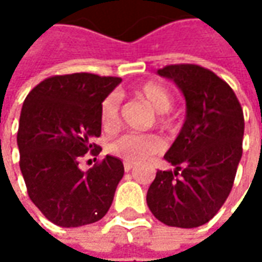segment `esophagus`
Instances as JSON below:
<instances>
[{"instance_id":"esophagus-1","label":"esophagus","mask_w":262,"mask_h":262,"mask_svg":"<svg viewBox=\"0 0 262 262\" xmlns=\"http://www.w3.org/2000/svg\"><path fill=\"white\" fill-rule=\"evenodd\" d=\"M124 169H125V172H129L131 169H134V163L125 162V163H124Z\"/></svg>"}]
</instances>
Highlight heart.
Wrapping results in <instances>:
<instances>
[{
  "mask_svg": "<svg viewBox=\"0 0 262 262\" xmlns=\"http://www.w3.org/2000/svg\"><path fill=\"white\" fill-rule=\"evenodd\" d=\"M137 93L160 115V122L166 121L163 114L172 107V96L166 87L155 81H147L137 89ZM119 95L111 93L100 106V122L106 133H114L119 126ZM163 147V141L156 136L126 133L109 143L107 151L125 162L138 163L162 151Z\"/></svg>",
  "mask_w": 262,
  "mask_h": 262,
  "instance_id": "1",
  "label": "heart"
}]
</instances>
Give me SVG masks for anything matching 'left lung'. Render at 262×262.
I'll list each match as a JSON object with an SVG mask.
<instances>
[{
	"mask_svg": "<svg viewBox=\"0 0 262 262\" xmlns=\"http://www.w3.org/2000/svg\"><path fill=\"white\" fill-rule=\"evenodd\" d=\"M157 74L181 90L186 114L165 155L175 169L157 170L147 206L167 226H203L216 216L233 186L242 157L244 112L230 86L207 68L179 64Z\"/></svg>",
	"mask_w": 262,
	"mask_h": 262,
	"instance_id": "obj_1",
	"label": "left lung"
}]
</instances>
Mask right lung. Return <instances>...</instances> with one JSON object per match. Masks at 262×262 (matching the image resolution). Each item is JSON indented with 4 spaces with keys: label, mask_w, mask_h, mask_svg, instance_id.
I'll return each instance as SVG.
<instances>
[{
    "label": "right lung",
    "mask_w": 262,
    "mask_h": 262,
    "mask_svg": "<svg viewBox=\"0 0 262 262\" xmlns=\"http://www.w3.org/2000/svg\"><path fill=\"white\" fill-rule=\"evenodd\" d=\"M122 80L89 73L46 78L27 95L17 133L20 170L30 200L61 227L95 223L114 201L124 165L107 156L83 172L78 163L102 133L100 106Z\"/></svg>",
    "instance_id": "add662e5"
}]
</instances>
